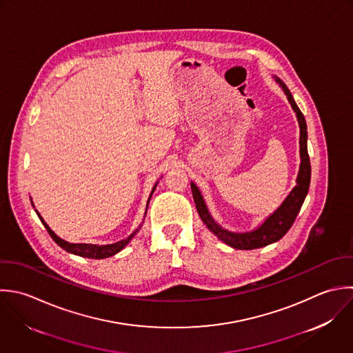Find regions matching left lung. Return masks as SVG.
<instances>
[{
  "label": "left lung",
  "instance_id": "1",
  "mask_svg": "<svg viewBox=\"0 0 353 353\" xmlns=\"http://www.w3.org/2000/svg\"><path fill=\"white\" fill-rule=\"evenodd\" d=\"M276 83L282 88L285 92L293 111L296 112L299 126H300V169L299 174L296 179V185L294 188L289 192V195L285 198L282 205L272 213L270 214L257 228L249 231V232H232L225 228H223L210 214L206 202L202 196V192L199 191L198 185L191 181V190H192V196L194 202L198 210V214L203 224L224 243L234 249L239 250H253L259 248L268 246L271 243L278 242L282 239L286 232L292 228L297 214L300 213V209L305 201V196L310 190V183H311V162H310V155H308V132H307V122L300 111L299 105L296 104L290 90L288 86L283 83L282 79L275 77Z\"/></svg>",
  "mask_w": 353,
  "mask_h": 353
}]
</instances>
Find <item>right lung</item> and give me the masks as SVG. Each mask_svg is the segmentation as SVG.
Segmentation results:
<instances>
[{
  "label": "right lung",
  "mask_w": 353,
  "mask_h": 353,
  "mask_svg": "<svg viewBox=\"0 0 353 353\" xmlns=\"http://www.w3.org/2000/svg\"><path fill=\"white\" fill-rule=\"evenodd\" d=\"M157 185H158V181L155 183V185L152 187V191H151V194H150V196H148V201H147V208H145V213H144V217H145V214H147V209H148V203H150V199H151V196H152V194H154V191H155V188H157ZM32 203V202H31ZM32 208H34V205H32ZM37 212V210H35ZM37 214H38V217H39V220H41V223L43 224V227L46 228V231L49 232V235H50V238L61 248V249H64L65 252H68V253H71V254H75V256H81V257H86V259H107V257H111V256H114V254H117V253H119L130 241H132V238L139 232V230L141 228V225H143V223H144V220H143V223L139 225V228L136 230V231H133L128 238H125V239H122V241H119V242H115V243H111V245H92V243H70V242H67V241H64V239H61L60 236H57L50 228H49V225L43 221V219L41 217V214L37 212Z\"/></svg>",
  "instance_id": "1"
}]
</instances>
